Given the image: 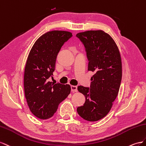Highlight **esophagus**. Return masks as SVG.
I'll use <instances>...</instances> for the list:
<instances>
[{
  "instance_id": "esophagus-1",
  "label": "esophagus",
  "mask_w": 146,
  "mask_h": 146,
  "mask_svg": "<svg viewBox=\"0 0 146 146\" xmlns=\"http://www.w3.org/2000/svg\"><path fill=\"white\" fill-rule=\"evenodd\" d=\"M71 89L73 92H75L78 91V87L76 86H71Z\"/></svg>"
}]
</instances>
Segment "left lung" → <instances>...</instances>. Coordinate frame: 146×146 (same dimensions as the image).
Wrapping results in <instances>:
<instances>
[{
    "mask_svg": "<svg viewBox=\"0 0 146 146\" xmlns=\"http://www.w3.org/2000/svg\"><path fill=\"white\" fill-rule=\"evenodd\" d=\"M76 36L85 46L88 70L94 73L90 89L78 87L86 102L77 112L87 121H97L109 113L118 95L122 76L121 56L113 38L103 31H87Z\"/></svg>",
    "mask_w": 146,
    "mask_h": 146,
    "instance_id": "8db88e82",
    "label": "left lung"
}]
</instances>
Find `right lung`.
Listing matches in <instances>:
<instances>
[{"label":"right lung","instance_id":"1","mask_svg":"<svg viewBox=\"0 0 146 146\" xmlns=\"http://www.w3.org/2000/svg\"><path fill=\"white\" fill-rule=\"evenodd\" d=\"M72 33L52 31L37 39L31 50L25 66V97L32 113L37 118L48 119L54 114L59 103L70 94L69 84L48 81L53 76L58 53Z\"/></svg>","mask_w":146,"mask_h":146}]
</instances>
